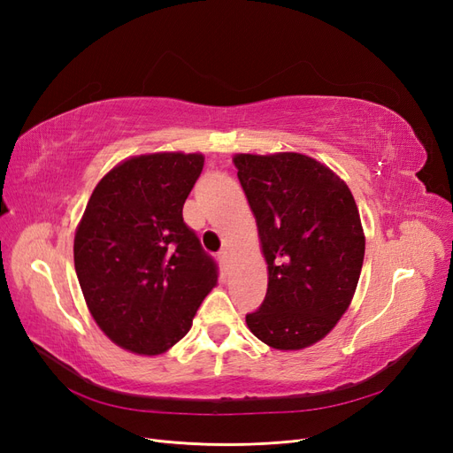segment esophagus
<instances>
[{"label":"esophagus","mask_w":453,"mask_h":453,"mask_svg":"<svg viewBox=\"0 0 453 453\" xmlns=\"http://www.w3.org/2000/svg\"><path fill=\"white\" fill-rule=\"evenodd\" d=\"M230 257H232L230 250H223L221 253H219V260H221L223 265H228V263H230Z\"/></svg>","instance_id":"1"}]
</instances>
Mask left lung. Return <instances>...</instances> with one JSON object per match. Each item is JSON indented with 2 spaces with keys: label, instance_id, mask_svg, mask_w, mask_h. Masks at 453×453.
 <instances>
[{
  "label": "left lung",
  "instance_id": "obj_1",
  "mask_svg": "<svg viewBox=\"0 0 453 453\" xmlns=\"http://www.w3.org/2000/svg\"><path fill=\"white\" fill-rule=\"evenodd\" d=\"M234 166L268 265L266 296L245 323L273 349H304L333 331L357 289V203L333 170L306 155H236Z\"/></svg>",
  "mask_w": 453,
  "mask_h": 453
}]
</instances>
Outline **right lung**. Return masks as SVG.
I'll use <instances>...</instances> for the list:
<instances>
[{
	"label": "right lung",
	"mask_w": 453,
	"mask_h": 453,
	"mask_svg": "<svg viewBox=\"0 0 453 453\" xmlns=\"http://www.w3.org/2000/svg\"><path fill=\"white\" fill-rule=\"evenodd\" d=\"M202 168L200 153L132 157L102 177L87 203L75 272L94 321L122 349H170L217 283L215 260L183 221Z\"/></svg>",
	"instance_id": "1"
}]
</instances>
